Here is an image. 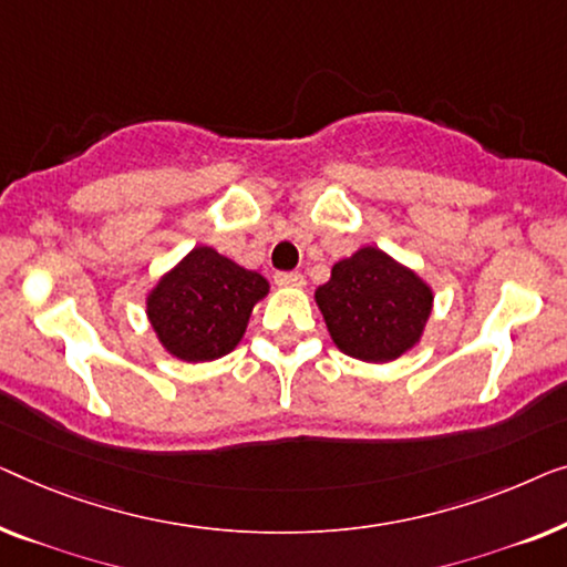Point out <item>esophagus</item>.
Wrapping results in <instances>:
<instances>
[{
	"label": "esophagus",
	"mask_w": 567,
	"mask_h": 567,
	"mask_svg": "<svg viewBox=\"0 0 567 567\" xmlns=\"http://www.w3.org/2000/svg\"><path fill=\"white\" fill-rule=\"evenodd\" d=\"M275 282L280 287H302L306 285V277H302L300 272H277Z\"/></svg>",
	"instance_id": "esophagus-1"
}]
</instances>
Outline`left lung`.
Segmentation results:
<instances>
[{
  "instance_id": "8db88e82",
  "label": "left lung",
  "mask_w": 567,
  "mask_h": 567,
  "mask_svg": "<svg viewBox=\"0 0 567 567\" xmlns=\"http://www.w3.org/2000/svg\"><path fill=\"white\" fill-rule=\"evenodd\" d=\"M432 290L374 246L331 269L316 302L341 352L364 362H390L416 344L432 313Z\"/></svg>"
}]
</instances>
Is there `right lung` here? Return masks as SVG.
Listing matches in <instances>:
<instances>
[{
  "label": "right lung",
  "instance_id": "obj_1",
  "mask_svg": "<svg viewBox=\"0 0 567 567\" xmlns=\"http://www.w3.org/2000/svg\"><path fill=\"white\" fill-rule=\"evenodd\" d=\"M269 292L259 272L197 246L148 295V321L166 352L210 362L241 341L254 302Z\"/></svg>",
  "mask_w": 567,
  "mask_h": 567
}]
</instances>
